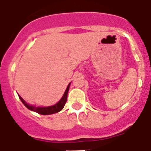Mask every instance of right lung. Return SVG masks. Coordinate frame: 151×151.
<instances>
[{
	"instance_id": "add662e5",
	"label": "right lung",
	"mask_w": 151,
	"mask_h": 151,
	"mask_svg": "<svg viewBox=\"0 0 151 151\" xmlns=\"http://www.w3.org/2000/svg\"><path fill=\"white\" fill-rule=\"evenodd\" d=\"M69 86H70V83L68 84V87L66 88V90L65 92L64 95L62 97V99H60V101H59L58 103H56L55 105L51 106L36 107L35 106L29 105V104H28V103H26L25 101L19 95H18V96H19L20 99L22 100V102L23 103L24 105L28 109L32 110V111L36 112V113H39V114H42V115H49V114H53V113H58V112L61 111V110L64 108L65 104L66 103L67 101V95H68V89H69Z\"/></svg>"
}]
</instances>
